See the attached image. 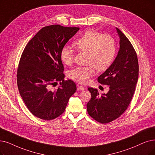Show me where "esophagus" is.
Listing matches in <instances>:
<instances>
[{
  "label": "esophagus",
  "mask_w": 155,
  "mask_h": 155,
  "mask_svg": "<svg viewBox=\"0 0 155 155\" xmlns=\"http://www.w3.org/2000/svg\"><path fill=\"white\" fill-rule=\"evenodd\" d=\"M77 89H78V90H79V91H83V90H84L83 86L78 85V84L77 85Z\"/></svg>",
  "instance_id": "1"
}]
</instances>
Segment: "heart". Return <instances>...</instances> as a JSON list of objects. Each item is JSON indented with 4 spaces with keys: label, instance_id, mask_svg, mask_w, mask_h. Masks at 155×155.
Here are the masks:
<instances>
[{
    "label": "heart",
    "instance_id": "heart-1",
    "mask_svg": "<svg viewBox=\"0 0 155 155\" xmlns=\"http://www.w3.org/2000/svg\"><path fill=\"white\" fill-rule=\"evenodd\" d=\"M78 50L88 53L86 66H79L69 72V78L79 83L85 84L94 75L95 69L102 72L107 69L115 58L116 46L115 40L109 34H102L97 31L86 30L74 41ZM75 51L69 46H65L60 51V58L67 65H71Z\"/></svg>",
    "mask_w": 155,
    "mask_h": 155
}]
</instances>
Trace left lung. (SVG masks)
I'll return each mask as SVG.
<instances>
[{
	"mask_svg": "<svg viewBox=\"0 0 155 155\" xmlns=\"http://www.w3.org/2000/svg\"><path fill=\"white\" fill-rule=\"evenodd\" d=\"M116 30L120 38V50L113 63L97 79L98 83L109 86V90L101 95L97 89L88 88L91 95L88 113L101 123L115 120L127 110L139 76L137 53L124 34L117 28Z\"/></svg>",
	"mask_w": 155,
	"mask_h": 155,
	"instance_id": "8db88e82",
	"label": "left lung"
}]
</instances>
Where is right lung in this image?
Listing matches in <instances>:
<instances>
[{
	"mask_svg": "<svg viewBox=\"0 0 155 155\" xmlns=\"http://www.w3.org/2000/svg\"><path fill=\"white\" fill-rule=\"evenodd\" d=\"M79 30L60 25L43 27L22 53L17 70L18 90L30 112L40 119L51 120L60 116L76 91L75 83L64 79L60 51ZM57 82L60 86L53 89Z\"/></svg>",
	"mask_w": 155,
	"mask_h": 155,
	"instance_id": "obj_1",
	"label": "right lung"
}]
</instances>
